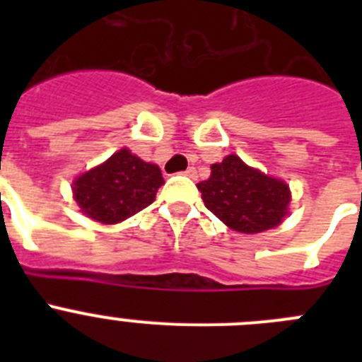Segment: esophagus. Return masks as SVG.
<instances>
[{
    "instance_id": "esophagus-1",
    "label": "esophagus",
    "mask_w": 362,
    "mask_h": 362,
    "mask_svg": "<svg viewBox=\"0 0 362 362\" xmlns=\"http://www.w3.org/2000/svg\"><path fill=\"white\" fill-rule=\"evenodd\" d=\"M183 174L188 175V177H192V179H196V177H197V170H196V168H194V166H190V168H187V170H185Z\"/></svg>"
}]
</instances>
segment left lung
I'll use <instances>...</instances> for the list:
<instances>
[{"instance_id": "8db88e82", "label": "left lung", "mask_w": 362, "mask_h": 362, "mask_svg": "<svg viewBox=\"0 0 362 362\" xmlns=\"http://www.w3.org/2000/svg\"><path fill=\"white\" fill-rule=\"evenodd\" d=\"M197 190L204 206L235 232L276 228L288 214V185L252 168L235 153L212 165V174Z\"/></svg>"}]
</instances>
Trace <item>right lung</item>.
Returning a JSON list of instances; mask_svg holds the SVG:
<instances>
[{
    "label": "right lung",
    "mask_w": 362,
    "mask_h": 362,
    "mask_svg": "<svg viewBox=\"0 0 362 362\" xmlns=\"http://www.w3.org/2000/svg\"><path fill=\"white\" fill-rule=\"evenodd\" d=\"M163 183L165 179L158 165L145 163L129 148H121L79 175L72 192L86 217L114 225L152 204Z\"/></svg>",
    "instance_id": "1"
}]
</instances>
